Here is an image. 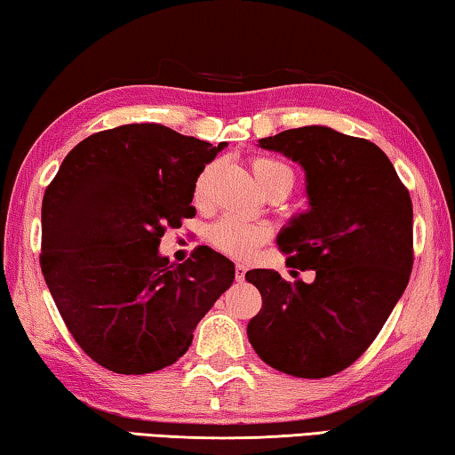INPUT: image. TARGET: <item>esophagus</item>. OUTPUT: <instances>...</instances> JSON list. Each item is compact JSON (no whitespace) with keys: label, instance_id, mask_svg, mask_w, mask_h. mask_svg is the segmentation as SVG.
<instances>
[{"label":"esophagus","instance_id":"obj_1","mask_svg":"<svg viewBox=\"0 0 455 455\" xmlns=\"http://www.w3.org/2000/svg\"><path fill=\"white\" fill-rule=\"evenodd\" d=\"M244 275H246V265L236 263V265H235V276H236V281H244Z\"/></svg>","mask_w":455,"mask_h":455}]
</instances>
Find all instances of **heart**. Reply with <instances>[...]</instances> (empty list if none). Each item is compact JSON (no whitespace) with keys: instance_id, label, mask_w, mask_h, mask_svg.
Listing matches in <instances>:
<instances>
[{"instance_id":"obj_1","label":"heart","mask_w":455,"mask_h":455,"mask_svg":"<svg viewBox=\"0 0 455 455\" xmlns=\"http://www.w3.org/2000/svg\"><path fill=\"white\" fill-rule=\"evenodd\" d=\"M251 172L263 190L275 187V184H287L291 188L292 184L291 168L275 158H252ZM200 192H203V182H198L196 187L198 196ZM268 235H271V230L265 222L238 217V214H227L209 228V241L214 249L241 259L251 257L257 251V246L267 241Z\"/></svg>"}]
</instances>
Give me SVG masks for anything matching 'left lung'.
I'll list each match as a JSON object with an SVG mask.
<instances>
[{
    "mask_svg": "<svg viewBox=\"0 0 455 455\" xmlns=\"http://www.w3.org/2000/svg\"><path fill=\"white\" fill-rule=\"evenodd\" d=\"M305 171L309 209L281 228L291 267L315 281L289 283L252 268L244 279L263 297L246 335L283 373L319 379L349 367L379 333L410 281L413 206L379 146L321 124L260 138Z\"/></svg>",
    "mask_w": 455,
    "mask_h": 455,
    "instance_id": "left-lung-1",
    "label": "left lung"
}]
</instances>
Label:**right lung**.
<instances>
[{
	"instance_id": "right-lung-1",
	"label": "right lung",
	"mask_w": 455,
	"mask_h": 455,
	"mask_svg": "<svg viewBox=\"0 0 455 455\" xmlns=\"http://www.w3.org/2000/svg\"><path fill=\"white\" fill-rule=\"evenodd\" d=\"M227 148L163 124L92 134L68 154L42 203V273L61 319L114 373L172 365L235 281V263L198 246L160 255L164 227L195 217L196 180Z\"/></svg>"
}]
</instances>
